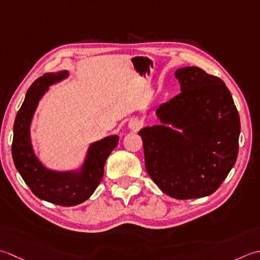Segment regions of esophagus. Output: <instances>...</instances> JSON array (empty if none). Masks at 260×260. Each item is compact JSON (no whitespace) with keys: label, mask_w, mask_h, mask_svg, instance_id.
Segmentation results:
<instances>
[{"label":"esophagus","mask_w":260,"mask_h":260,"mask_svg":"<svg viewBox=\"0 0 260 260\" xmlns=\"http://www.w3.org/2000/svg\"><path fill=\"white\" fill-rule=\"evenodd\" d=\"M141 125H142V122L139 119H132L129 122V128L134 131L139 130Z\"/></svg>","instance_id":"34e87169"}]
</instances>
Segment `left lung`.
I'll return each mask as SVG.
<instances>
[{
  "mask_svg": "<svg viewBox=\"0 0 260 260\" xmlns=\"http://www.w3.org/2000/svg\"><path fill=\"white\" fill-rule=\"evenodd\" d=\"M175 76L182 92L156 110L162 124L139 131L146 169L169 197L204 198L220 187L236 164L239 113L221 78L195 66L179 68Z\"/></svg>",
  "mask_w": 260,
  "mask_h": 260,
  "instance_id": "8db88e82",
  "label": "left lung"
}]
</instances>
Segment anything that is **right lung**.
<instances>
[{
  "mask_svg": "<svg viewBox=\"0 0 260 260\" xmlns=\"http://www.w3.org/2000/svg\"><path fill=\"white\" fill-rule=\"evenodd\" d=\"M68 75L66 71L47 73L37 78L26 92L25 99L15 116L13 126L12 157L14 165L37 198L61 206L83 203L102 181L104 164L118 145L119 137L111 136L89 147L82 172L57 173L41 165L30 142V123L35 110L49 85Z\"/></svg>",
  "mask_w": 260,
  "mask_h": 260,
  "instance_id": "obj_1",
  "label": "right lung"
}]
</instances>
